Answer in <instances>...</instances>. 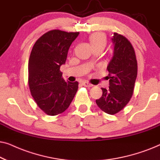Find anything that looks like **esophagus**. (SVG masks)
Here are the masks:
<instances>
[{
  "instance_id": "34e87169",
  "label": "esophagus",
  "mask_w": 160,
  "mask_h": 160,
  "mask_svg": "<svg viewBox=\"0 0 160 160\" xmlns=\"http://www.w3.org/2000/svg\"><path fill=\"white\" fill-rule=\"evenodd\" d=\"M82 84L84 85V86H85V87H92V84H89V82H83Z\"/></svg>"
}]
</instances>
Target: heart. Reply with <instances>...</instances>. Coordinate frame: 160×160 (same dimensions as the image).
<instances>
[{
	"mask_svg": "<svg viewBox=\"0 0 160 160\" xmlns=\"http://www.w3.org/2000/svg\"><path fill=\"white\" fill-rule=\"evenodd\" d=\"M89 41H90L92 47L93 48H104L106 44V38L105 35L101 33V32H95L89 37Z\"/></svg>",
	"mask_w": 160,
	"mask_h": 160,
	"instance_id": "heart-1",
	"label": "heart"
}]
</instances>
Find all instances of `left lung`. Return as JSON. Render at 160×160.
I'll use <instances>...</instances> for the list:
<instances>
[{
  "label": "left lung",
  "mask_w": 160,
  "mask_h": 160,
  "mask_svg": "<svg viewBox=\"0 0 160 160\" xmlns=\"http://www.w3.org/2000/svg\"><path fill=\"white\" fill-rule=\"evenodd\" d=\"M111 40L113 55L107 67L109 88H101L102 95L96 103L102 111L113 115L122 110L132 98L138 64L134 49L125 37L114 32Z\"/></svg>",
  "instance_id": "8db88e82"
}]
</instances>
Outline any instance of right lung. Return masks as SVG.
<instances>
[{"label": "right lung", "mask_w": 160, "mask_h": 160, "mask_svg": "<svg viewBox=\"0 0 160 160\" xmlns=\"http://www.w3.org/2000/svg\"><path fill=\"white\" fill-rule=\"evenodd\" d=\"M78 32L52 30L41 36L28 61V84L38 106L49 116L66 110L78 90V83L65 82L60 66L65 64L71 43Z\"/></svg>", "instance_id": "add662e5"}]
</instances>
